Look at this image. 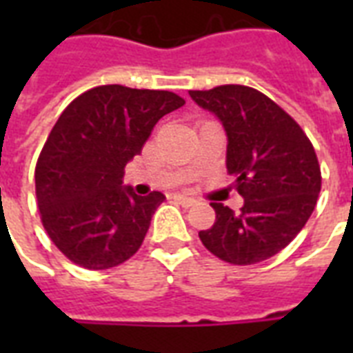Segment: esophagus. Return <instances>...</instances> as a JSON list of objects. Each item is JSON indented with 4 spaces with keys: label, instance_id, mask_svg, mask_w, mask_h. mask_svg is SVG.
I'll use <instances>...</instances> for the list:
<instances>
[{
    "label": "esophagus",
    "instance_id": "obj_1",
    "mask_svg": "<svg viewBox=\"0 0 353 353\" xmlns=\"http://www.w3.org/2000/svg\"><path fill=\"white\" fill-rule=\"evenodd\" d=\"M174 199H176V201L179 205H183L185 209H188V207H192V205H196V199L187 198V196H174Z\"/></svg>",
    "mask_w": 353,
    "mask_h": 353
}]
</instances>
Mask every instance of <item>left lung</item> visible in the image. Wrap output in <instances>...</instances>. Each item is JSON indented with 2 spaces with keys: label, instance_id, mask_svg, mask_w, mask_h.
<instances>
[{
  "label": "left lung",
  "instance_id": "8db88e82",
  "mask_svg": "<svg viewBox=\"0 0 353 353\" xmlns=\"http://www.w3.org/2000/svg\"><path fill=\"white\" fill-rule=\"evenodd\" d=\"M190 97L225 128L227 172L243 198L240 214L210 203L216 221L199 231V240L223 262H263L290 245L317 205L323 177L312 141L276 102L249 85H218Z\"/></svg>",
  "mask_w": 353,
  "mask_h": 353
}]
</instances>
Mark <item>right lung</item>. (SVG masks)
<instances>
[{
  "label": "right lung",
  "instance_id": "1",
  "mask_svg": "<svg viewBox=\"0 0 353 353\" xmlns=\"http://www.w3.org/2000/svg\"><path fill=\"white\" fill-rule=\"evenodd\" d=\"M183 104L172 91L110 84L63 110L34 170L41 225L63 256L101 271L139 251L165 196L122 187L124 166L141 154L157 121Z\"/></svg>",
  "mask_w": 353,
  "mask_h": 353
}]
</instances>
